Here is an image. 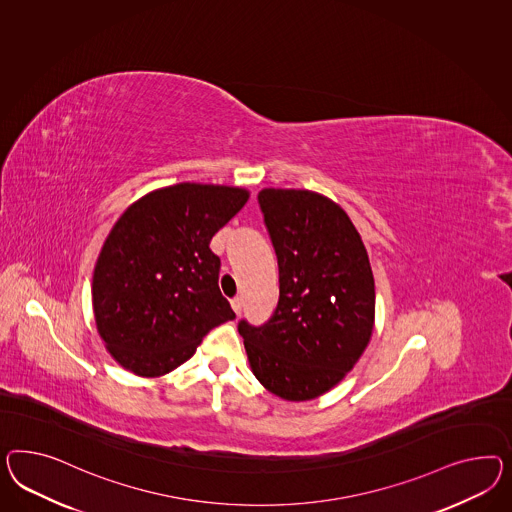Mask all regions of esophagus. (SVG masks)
Here are the masks:
<instances>
[{"mask_svg":"<svg viewBox=\"0 0 512 512\" xmlns=\"http://www.w3.org/2000/svg\"><path fill=\"white\" fill-rule=\"evenodd\" d=\"M231 307L235 309L236 315H240V313H242V307H244V300H242V296H235V298L231 300Z\"/></svg>","mask_w":512,"mask_h":512,"instance_id":"esophagus-1","label":"esophagus"}]
</instances>
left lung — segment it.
Wrapping results in <instances>:
<instances>
[{
    "instance_id": "obj_1",
    "label": "left lung",
    "mask_w": 512,
    "mask_h": 512,
    "mask_svg": "<svg viewBox=\"0 0 512 512\" xmlns=\"http://www.w3.org/2000/svg\"><path fill=\"white\" fill-rule=\"evenodd\" d=\"M276 249L279 302L261 328L240 320L249 367L279 399L304 402L354 369L374 328V277L367 249L343 208L294 188L259 192Z\"/></svg>"
}]
</instances>
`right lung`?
I'll list each match as a JSON object with an SVG mask.
<instances>
[{
	"label": "right lung",
	"mask_w": 512,
	"mask_h": 512,
	"mask_svg": "<svg viewBox=\"0 0 512 512\" xmlns=\"http://www.w3.org/2000/svg\"><path fill=\"white\" fill-rule=\"evenodd\" d=\"M238 186L180 182L139 197L111 227L93 274L97 332L143 378L175 371L235 313L210 240L248 203Z\"/></svg>",
	"instance_id": "obj_1"
}]
</instances>
